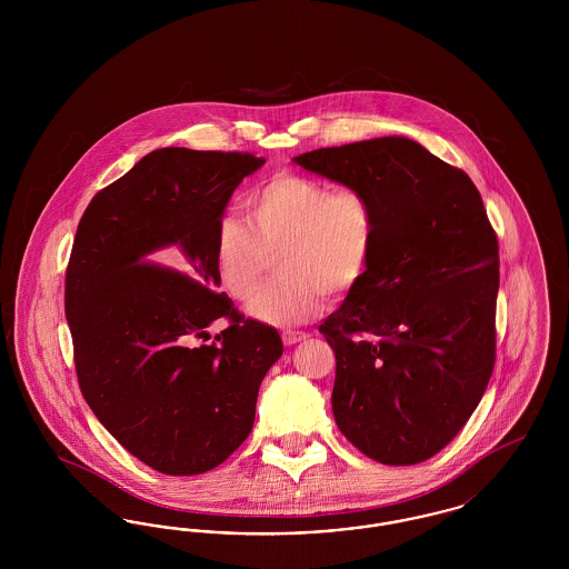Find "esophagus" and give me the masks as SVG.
<instances>
[{
    "instance_id": "esophagus-1",
    "label": "esophagus",
    "mask_w": 569,
    "mask_h": 569,
    "mask_svg": "<svg viewBox=\"0 0 569 569\" xmlns=\"http://www.w3.org/2000/svg\"><path fill=\"white\" fill-rule=\"evenodd\" d=\"M309 335L307 332H300V330H283L281 332V339L286 346H297L300 341H305Z\"/></svg>"
}]
</instances>
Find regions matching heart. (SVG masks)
<instances>
[{
    "mask_svg": "<svg viewBox=\"0 0 569 569\" xmlns=\"http://www.w3.org/2000/svg\"><path fill=\"white\" fill-rule=\"evenodd\" d=\"M244 223H217L216 272L237 300L253 297L279 260L283 274L247 307L271 326H297L316 318L326 292L346 295L369 267L376 243V211L356 188L330 190L318 179L281 172L251 191Z\"/></svg>",
    "mask_w": 569,
    "mask_h": 569,
    "instance_id": "b5f03b06",
    "label": "heart"
}]
</instances>
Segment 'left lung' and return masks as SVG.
<instances>
[{"mask_svg": "<svg viewBox=\"0 0 569 569\" xmlns=\"http://www.w3.org/2000/svg\"><path fill=\"white\" fill-rule=\"evenodd\" d=\"M295 163L362 191L376 211L369 267L320 326L337 358L335 422L383 465L431 459L465 427L495 367L499 244L482 196L403 136Z\"/></svg>", "mask_w": 569, "mask_h": 569, "instance_id": "obj_1", "label": "left lung"}]
</instances>
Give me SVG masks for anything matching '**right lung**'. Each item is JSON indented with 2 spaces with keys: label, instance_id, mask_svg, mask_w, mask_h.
I'll use <instances>...</instances> for the list:
<instances>
[{
  "label": "right lung",
  "instance_id": "obj_1",
  "mask_svg": "<svg viewBox=\"0 0 569 569\" xmlns=\"http://www.w3.org/2000/svg\"><path fill=\"white\" fill-rule=\"evenodd\" d=\"M264 162L156 149L93 196L74 237L66 318L82 397L130 455L166 476L204 473L243 443L283 352L274 328L216 292L217 223ZM217 317L231 326L193 347Z\"/></svg>",
  "mask_w": 569,
  "mask_h": 569
}]
</instances>
